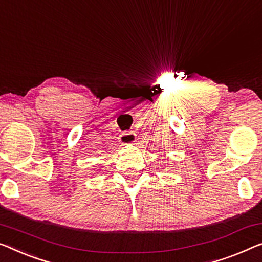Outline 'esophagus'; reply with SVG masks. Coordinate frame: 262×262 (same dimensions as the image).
<instances>
[{
    "label": "esophagus",
    "instance_id": "34e87169",
    "mask_svg": "<svg viewBox=\"0 0 262 262\" xmlns=\"http://www.w3.org/2000/svg\"><path fill=\"white\" fill-rule=\"evenodd\" d=\"M136 141V134L134 132H126V133H122V134L120 135V142L121 144H123V146H128V144H133Z\"/></svg>",
    "mask_w": 262,
    "mask_h": 262
}]
</instances>
